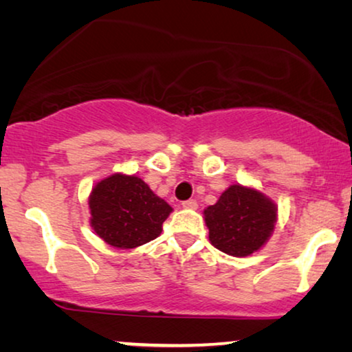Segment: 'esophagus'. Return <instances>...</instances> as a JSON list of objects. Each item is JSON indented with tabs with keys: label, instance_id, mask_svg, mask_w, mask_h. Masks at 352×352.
I'll use <instances>...</instances> for the list:
<instances>
[{
	"label": "esophagus",
	"instance_id": "34e87169",
	"mask_svg": "<svg viewBox=\"0 0 352 352\" xmlns=\"http://www.w3.org/2000/svg\"><path fill=\"white\" fill-rule=\"evenodd\" d=\"M182 208L197 210V208H199V204H197L195 200H186V201H182Z\"/></svg>",
	"mask_w": 352,
	"mask_h": 352
}]
</instances>
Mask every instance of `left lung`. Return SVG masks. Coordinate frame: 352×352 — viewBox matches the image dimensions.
Masks as SVG:
<instances>
[{"label": "left lung", "instance_id": "obj_1", "mask_svg": "<svg viewBox=\"0 0 352 352\" xmlns=\"http://www.w3.org/2000/svg\"><path fill=\"white\" fill-rule=\"evenodd\" d=\"M276 201L256 187L232 184L204 210L208 239L229 256L245 258L261 250L276 229Z\"/></svg>", "mask_w": 352, "mask_h": 352}]
</instances>
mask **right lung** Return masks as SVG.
I'll use <instances>...</instances> for the list:
<instances>
[{"label":"right lung","instance_id":"right-lung-1","mask_svg":"<svg viewBox=\"0 0 352 352\" xmlns=\"http://www.w3.org/2000/svg\"><path fill=\"white\" fill-rule=\"evenodd\" d=\"M89 224L113 248L129 250L157 239L173 208L136 175L113 173L88 197Z\"/></svg>","mask_w":352,"mask_h":352}]
</instances>
